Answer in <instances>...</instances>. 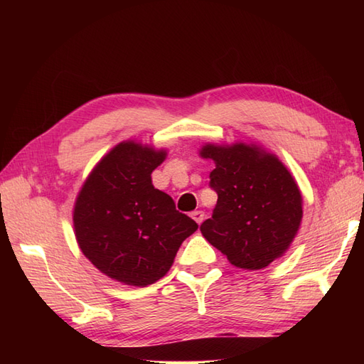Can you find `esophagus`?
Masks as SVG:
<instances>
[{
  "instance_id": "esophagus-1",
  "label": "esophagus",
  "mask_w": 364,
  "mask_h": 364,
  "mask_svg": "<svg viewBox=\"0 0 364 364\" xmlns=\"http://www.w3.org/2000/svg\"><path fill=\"white\" fill-rule=\"evenodd\" d=\"M191 218L194 219V220L198 223V225H200V223H202L203 219H205V213H203V211H194V213L191 214Z\"/></svg>"
}]
</instances>
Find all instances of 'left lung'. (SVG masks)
<instances>
[{
	"mask_svg": "<svg viewBox=\"0 0 364 364\" xmlns=\"http://www.w3.org/2000/svg\"><path fill=\"white\" fill-rule=\"evenodd\" d=\"M200 156L214 161L210 186L218 194L213 218L200 231L239 269L267 267L289 249L301 215L296 180L275 154L258 145L206 144Z\"/></svg>",
	"mask_w": 364,
	"mask_h": 364,
	"instance_id": "8db88e82",
	"label": "left lung"
}]
</instances>
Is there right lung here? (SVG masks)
Masks as SVG:
<instances>
[{
	"instance_id": "1",
	"label": "right lung",
	"mask_w": 364,
	"mask_h": 364,
	"mask_svg": "<svg viewBox=\"0 0 364 364\" xmlns=\"http://www.w3.org/2000/svg\"><path fill=\"white\" fill-rule=\"evenodd\" d=\"M166 150L120 142L100 159L84 181L73 210L81 252L106 277L129 286H149L172 267L196 220L176 211L166 192L154 189L151 172Z\"/></svg>"
}]
</instances>
